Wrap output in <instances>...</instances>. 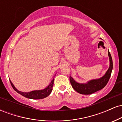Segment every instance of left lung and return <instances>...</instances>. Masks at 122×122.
<instances>
[{
	"label": "left lung",
	"mask_w": 122,
	"mask_h": 122,
	"mask_svg": "<svg viewBox=\"0 0 122 122\" xmlns=\"http://www.w3.org/2000/svg\"><path fill=\"white\" fill-rule=\"evenodd\" d=\"M110 60V66L105 75L99 79H93L88 81L86 83H79L76 81L70 76L69 80L72 87L78 93L82 95H91L92 93L103 89L107 85L109 79H110L112 71L113 68V62L111 56L110 51L108 53Z\"/></svg>",
	"instance_id": "left-lung-1"
}]
</instances>
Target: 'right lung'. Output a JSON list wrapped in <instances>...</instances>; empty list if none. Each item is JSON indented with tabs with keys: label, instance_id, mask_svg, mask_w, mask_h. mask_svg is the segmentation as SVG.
<instances>
[{
	"label": "right lung",
	"instance_id": "1",
	"mask_svg": "<svg viewBox=\"0 0 122 122\" xmlns=\"http://www.w3.org/2000/svg\"><path fill=\"white\" fill-rule=\"evenodd\" d=\"M54 80V77L53 78V79L51 81V82H50V84H49L48 86H47L46 88H45V89H40V90H35L29 92H23L18 90V89L15 87V86L13 84H12L11 81H10L11 84L12 88H14V89L15 91L18 92V93H19V94H20L21 95H22L23 96H24V97L31 99H43V98L46 97L47 96H48L51 93V92L53 90Z\"/></svg>",
	"mask_w": 122,
	"mask_h": 122
}]
</instances>
